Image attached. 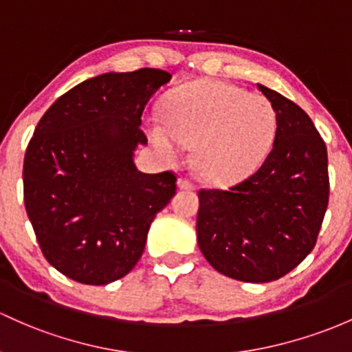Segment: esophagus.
Here are the masks:
<instances>
[{
	"mask_svg": "<svg viewBox=\"0 0 352 352\" xmlns=\"http://www.w3.org/2000/svg\"><path fill=\"white\" fill-rule=\"evenodd\" d=\"M177 188H179V190L192 191L196 186H195V183H192V181L188 179V177H179V181H177Z\"/></svg>",
	"mask_w": 352,
	"mask_h": 352,
	"instance_id": "34e87169",
	"label": "esophagus"
}]
</instances>
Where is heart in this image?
I'll use <instances>...</instances> for the list:
<instances>
[{
	"label": "heart",
	"mask_w": 352,
	"mask_h": 352,
	"mask_svg": "<svg viewBox=\"0 0 352 352\" xmlns=\"http://www.w3.org/2000/svg\"><path fill=\"white\" fill-rule=\"evenodd\" d=\"M277 135V112L267 97L220 80H201L175 90L166 116L149 119V138L166 156L195 146L199 176L233 184L262 166Z\"/></svg>",
	"instance_id": "1"
}]
</instances>
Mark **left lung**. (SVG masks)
Returning a JSON list of instances; mask_svg holds the SVG:
<instances>
[{
	"label": "left lung",
	"instance_id": "left-lung-1",
	"mask_svg": "<svg viewBox=\"0 0 352 352\" xmlns=\"http://www.w3.org/2000/svg\"><path fill=\"white\" fill-rule=\"evenodd\" d=\"M277 112L263 164L228 190H199L198 245L210 265L241 282L277 280L312 248L329 203L326 142L297 104L258 84Z\"/></svg>",
	"mask_w": 352,
	"mask_h": 352
}]
</instances>
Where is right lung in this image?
Instances as JSON below:
<instances>
[{"label":"right lung","mask_w":352,"mask_h":352,"mask_svg":"<svg viewBox=\"0 0 352 352\" xmlns=\"http://www.w3.org/2000/svg\"><path fill=\"white\" fill-rule=\"evenodd\" d=\"M171 80L160 69L102 74L50 105L26 147L25 208L43 256L87 285L119 280L146 247L154 217L176 192V175H146L134 151L141 116Z\"/></svg>","instance_id":"right-lung-1"}]
</instances>
